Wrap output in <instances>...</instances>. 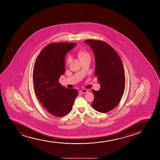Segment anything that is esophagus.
I'll return each instance as SVG.
<instances>
[{
	"instance_id": "obj_1",
	"label": "esophagus",
	"mask_w": 160,
	"mask_h": 160,
	"mask_svg": "<svg viewBox=\"0 0 160 160\" xmlns=\"http://www.w3.org/2000/svg\"><path fill=\"white\" fill-rule=\"evenodd\" d=\"M80 92H81L82 93H87L88 92V90L86 89H81V90L79 91Z\"/></svg>"
}]
</instances>
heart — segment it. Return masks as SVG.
<instances>
[{
  "instance_id": "obj_1",
  "label": "heart",
  "mask_w": 160,
  "mask_h": 160,
  "mask_svg": "<svg viewBox=\"0 0 160 160\" xmlns=\"http://www.w3.org/2000/svg\"><path fill=\"white\" fill-rule=\"evenodd\" d=\"M78 56L79 59H82V58H88V57L90 58L89 54L87 52L84 51V50H81V51L79 52L78 53ZM70 61H71V58H70V57H68V58H67V61H66L67 65L69 64Z\"/></svg>"
}]
</instances>
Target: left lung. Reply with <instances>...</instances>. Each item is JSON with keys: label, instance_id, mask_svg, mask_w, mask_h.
Returning a JSON list of instances; mask_svg holds the SVG:
<instances>
[{"label": "left lung", "instance_id": "8db88e82", "mask_svg": "<svg viewBox=\"0 0 160 160\" xmlns=\"http://www.w3.org/2000/svg\"><path fill=\"white\" fill-rule=\"evenodd\" d=\"M95 56V74L99 81L98 91L92 90L94 99L92 107L101 113H107L118 104L123 95L126 79L120 56L113 47L99 40H86Z\"/></svg>", "mask_w": 160, "mask_h": 160}]
</instances>
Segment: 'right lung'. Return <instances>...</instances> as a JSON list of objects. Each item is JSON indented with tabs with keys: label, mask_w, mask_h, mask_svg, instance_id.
Instances as JSON below:
<instances>
[{
	"label": "right lung",
	"mask_w": 160,
	"mask_h": 160,
	"mask_svg": "<svg viewBox=\"0 0 160 160\" xmlns=\"http://www.w3.org/2000/svg\"><path fill=\"white\" fill-rule=\"evenodd\" d=\"M75 42H53L44 47L34 63L33 80L34 91L40 102L52 115H67L72 109L78 92L59 82L65 72V57L76 46Z\"/></svg>",
	"instance_id": "right-lung-1"
}]
</instances>
